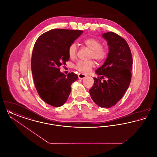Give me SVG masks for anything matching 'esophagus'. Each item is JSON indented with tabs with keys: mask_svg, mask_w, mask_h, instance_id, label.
Returning <instances> with one entry per match:
<instances>
[{
	"mask_svg": "<svg viewBox=\"0 0 157 157\" xmlns=\"http://www.w3.org/2000/svg\"><path fill=\"white\" fill-rule=\"evenodd\" d=\"M86 76H87L86 75H85V74H78V78L80 79H83V78H86Z\"/></svg>",
	"mask_w": 157,
	"mask_h": 157,
	"instance_id": "34e87169",
	"label": "esophagus"
}]
</instances>
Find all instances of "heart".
<instances>
[{
	"label": "heart",
	"instance_id": "1",
	"mask_svg": "<svg viewBox=\"0 0 157 157\" xmlns=\"http://www.w3.org/2000/svg\"><path fill=\"white\" fill-rule=\"evenodd\" d=\"M83 44L91 50L90 58H94L98 62H102L106 59L108 55L107 49L102 46L101 42L96 38H88L83 40ZM77 52V47L75 43L71 44L68 48V55L71 58H75ZM95 67L94 61H79L75 65V68L80 72L87 74L91 69Z\"/></svg>",
	"mask_w": 157,
	"mask_h": 157
}]
</instances>
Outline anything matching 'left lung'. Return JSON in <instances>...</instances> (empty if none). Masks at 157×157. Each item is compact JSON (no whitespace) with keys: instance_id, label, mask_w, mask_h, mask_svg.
<instances>
[{"instance_id":"1","label":"left lung","mask_w":157,"mask_h":157,"mask_svg":"<svg viewBox=\"0 0 157 157\" xmlns=\"http://www.w3.org/2000/svg\"><path fill=\"white\" fill-rule=\"evenodd\" d=\"M107 41L109 52L104 63L95 73L99 79L94 78V83L90 90L93 101L102 108H111L124 96L131 82L132 57L130 48L124 39L112 32L103 33ZM106 77L107 79L101 82Z\"/></svg>"}]
</instances>
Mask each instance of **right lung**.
Listing matches in <instances>:
<instances>
[{
  "mask_svg": "<svg viewBox=\"0 0 157 157\" xmlns=\"http://www.w3.org/2000/svg\"><path fill=\"white\" fill-rule=\"evenodd\" d=\"M82 33V30L54 29L43 33L35 42L32 72L37 93L48 104L59 107L67 101L71 85L78 77L73 72L65 75L59 67L69 60L68 48Z\"/></svg>",
  "mask_w": 157,
  "mask_h": 157,
  "instance_id": "1",
  "label": "right lung"
}]
</instances>
